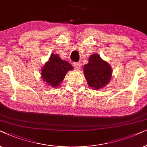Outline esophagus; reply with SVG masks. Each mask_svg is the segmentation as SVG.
Wrapping results in <instances>:
<instances>
[{
    "label": "esophagus",
    "mask_w": 147,
    "mask_h": 147,
    "mask_svg": "<svg viewBox=\"0 0 147 147\" xmlns=\"http://www.w3.org/2000/svg\"><path fill=\"white\" fill-rule=\"evenodd\" d=\"M73 66L76 69H79V68L81 67V64H80L79 62H75V63L73 64Z\"/></svg>",
    "instance_id": "obj_1"
}]
</instances>
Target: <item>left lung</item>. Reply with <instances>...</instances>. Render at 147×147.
I'll return each mask as SVG.
<instances>
[{
    "instance_id": "1",
    "label": "left lung",
    "mask_w": 147,
    "mask_h": 147,
    "mask_svg": "<svg viewBox=\"0 0 147 147\" xmlns=\"http://www.w3.org/2000/svg\"><path fill=\"white\" fill-rule=\"evenodd\" d=\"M84 75L89 87L101 89L110 81L111 68L107 62L95 54L90 56L89 63L84 66Z\"/></svg>"
}]
</instances>
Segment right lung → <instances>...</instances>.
Instances as JSON below:
<instances>
[{
  "instance_id": "obj_1",
  "label": "right lung",
  "mask_w": 147,
  "mask_h": 147,
  "mask_svg": "<svg viewBox=\"0 0 147 147\" xmlns=\"http://www.w3.org/2000/svg\"><path fill=\"white\" fill-rule=\"evenodd\" d=\"M73 70L71 64L62 60L58 54H52L42 70V77L44 81L51 87L60 85L68 70Z\"/></svg>"
}]
</instances>
